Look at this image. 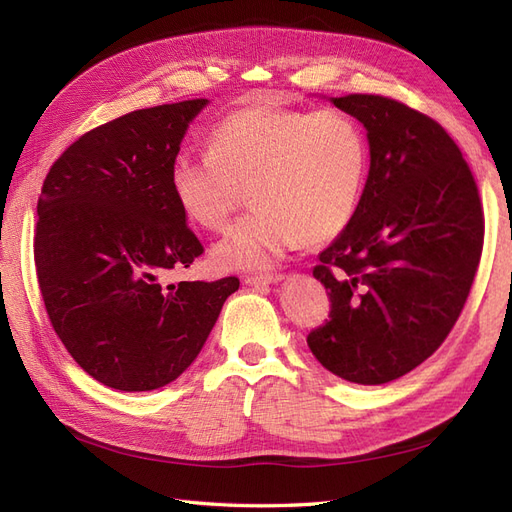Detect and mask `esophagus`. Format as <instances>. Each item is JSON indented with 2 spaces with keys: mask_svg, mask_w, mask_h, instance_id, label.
<instances>
[{
  "mask_svg": "<svg viewBox=\"0 0 512 512\" xmlns=\"http://www.w3.org/2000/svg\"><path fill=\"white\" fill-rule=\"evenodd\" d=\"M284 280V275L282 273H269V275H247L245 277V286H252V288H267V286H271V284H277V282H282Z\"/></svg>",
  "mask_w": 512,
  "mask_h": 512,
  "instance_id": "34e87169",
  "label": "esophagus"
}]
</instances>
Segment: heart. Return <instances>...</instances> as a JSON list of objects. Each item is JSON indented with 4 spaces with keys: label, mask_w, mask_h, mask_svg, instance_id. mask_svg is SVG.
<instances>
[{
    "label": "heart",
    "mask_w": 512,
    "mask_h": 512,
    "mask_svg": "<svg viewBox=\"0 0 512 512\" xmlns=\"http://www.w3.org/2000/svg\"><path fill=\"white\" fill-rule=\"evenodd\" d=\"M365 173V134L344 111L254 104L215 123L207 156H175L168 188L185 218L209 230L228 222L247 190L254 211L213 247V260L226 271L262 273L303 241L342 235Z\"/></svg>",
    "instance_id": "obj_1"
}]
</instances>
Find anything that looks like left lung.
Returning <instances> with one entry per match:
<instances>
[{
	"mask_svg": "<svg viewBox=\"0 0 512 512\" xmlns=\"http://www.w3.org/2000/svg\"><path fill=\"white\" fill-rule=\"evenodd\" d=\"M331 104L367 130L369 175L350 224L314 269L331 316L307 346L339 378L384 384L451 333L483 250V207L440 123L382 96Z\"/></svg>",
	"mask_w": 512,
	"mask_h": 512,
	"instance_id": "obj_1",
	"label": "left lung"
}]
</instances>
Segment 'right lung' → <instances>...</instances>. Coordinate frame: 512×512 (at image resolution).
I'll use <instances>...</instances> for the list:
<instances>
[{"label": "right lung", "instance_id": "add662e5", "mask_svg": "<svg viewBox=\"0 0 512 512\" xmlns=\"http://www.w3.org/2000/svg\"><path fill=\"white\" fill-rule=\"evenodd\" d=\"M209 100L141 108L83 134L38 198L34 258L46 314L87 374L153 391L188 369L237 277L162 284L203 243L168 188L170 162Z\"/></svg>", "mask_w": 512, "mask_h": 512}]
</instances>
